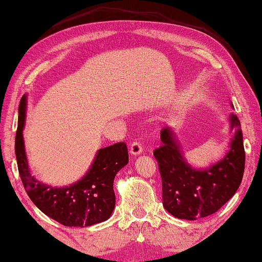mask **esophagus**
<instances>
[{
  "mask_svg": "<svg viewBox=\"0 0 262 262\" xmlns=\"http://www.w3.org/2000/svg\"><path fill=\"white\" fill-rule=\"evenodd\" d=\"M142 151V144L139 140H135L133 141V143L130 144V153L133 155H139Z\"/></svg>",
  "mask_w": 262,
  "mask_h": 262,
  "instance_id": "34e87169",
  "label": "esophagus"
}]
</instances>
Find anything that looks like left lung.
<instances>
[{
    "label": "left lung",
    "mask_w": 262,
    "mask_h": 262,
    "mask_svg": "<svg viewBox=\"0 0 262 262\" xmlns=\"http://www.w3.org/2000/svg\"><path fill=\"white\" fill-rule=\"evenodd\" d=\"M240 120L231 114L234 136L224 160L206 170H195L182 158L169 128L161 130V147L154 150L162 180V204L179 219L196 220L214 214L239 188L245 170V148Z\"/></svg>",
    "instance_id": "left-lung-1"
}]
</instances>
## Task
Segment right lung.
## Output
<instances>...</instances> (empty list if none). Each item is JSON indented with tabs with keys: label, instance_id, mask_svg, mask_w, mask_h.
I'll use <instances>...</instances> for the list:
<instances>
[{
	"label": "right lung",
	"instance_id": "add662e5",
	"mask_svg": "<svg viewBox=\"0 0 262 262\" xmlns=\"http://www.w3.org/2000/svg\"><path fill=\"white\" fill-rule=\"evenodd\" d=\"M25 116L26 96H22L15 154L19 177L30 200L46 215L68 227H87L106 221L115 207V175L128 163L126 143L118 142L100 149L87 175L75 185L53 188L35 180L29 171L22 135Z\"/></svg>",
	"mask_w": 262,
	"mask_h": 262
}]
</instances>
